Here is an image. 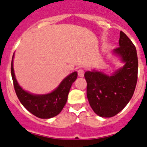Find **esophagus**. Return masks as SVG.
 Instances as JSON below:
<instances>
[{
	"instance_id": "esophagus-1",
	"label": "esophagus",
	"mask_w": 147,
	"mask_h": 147,
	"mask_svg": "<svg viewBox=\"0 0 147 147\" xmlns=\"http://www.w3.org/2000/svg\"><path fill=\"white\" fill-rule=\"evenodd\" d=\"M78 76L81 78L84 77V69H80L78 70Z\"/></svg>"
}]
</instances>
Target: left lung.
Segmentation results:
<instances>
[{"label": "left lung", "mask_w": 147, "mask_h": 147, "mask_svg": "<svg viewBox=\"0 0 147 147\" xmlns=\"http://www.w3.org/2000/svg\"><path fill=\"white\" fill-rule=\"evenodd\" d=\"M119 46L113 54L124 63L111 75L96 70L87 71V96L93 111L102 117H111L125 108L134 94L138 60L136 48L123 31L119 34Z\"/></svg>", "instance_id": "obj_1"}]
</instances>
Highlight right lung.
Wrapping results in <instances>:
<instances>
[{
  "instance_id": "1",
  "label": "right lung",
  "mask_w": 147,
  "mask_h": 147,
  "mask_svg": "<svg viewBox=\"0 0 147 147\" xmlns=\"http://www.w3.org/2000/svg\"><path fill=\"white\" fill-rule=\"evenodd\" d=\"M13 57L11 63V75L16 93L22 105L32 114L41 119H49L59 114L67 102L71 84L77 79V71L66 76L52 92L47 94H33L24 90L18 84L13 69Z\"/></svg>"
}]
</instances>
